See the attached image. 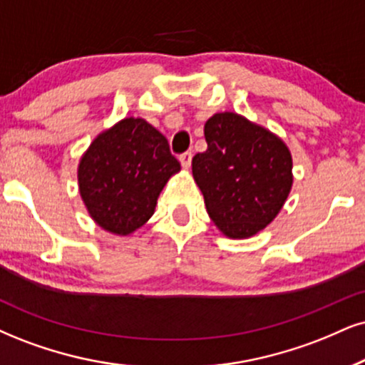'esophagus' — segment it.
Here are the masks:
<instances>
[{
	"label": "esophagus",
	"mask_w": 365,
	"mask_h": 365,
	"mask_svg": "<svg viewBox=\"0 0 365 365\" xmlns=\"http://www.w3.org/2000/svg\"><path fill=\"white\" fill-rule=\"evenodd\" d=\"M191 159H192L191 152H184V154L179 157V160H181V165H182L184 169H190L191 168Z\"/></svg>",
	"instance_id": "esophagus-1"
}]
</instances>
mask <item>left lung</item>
I'll return each mask as SVG.
<instances>
[{"mask_svg": "<svg viewBox=\"0 0 365 365\" xmlns=\"http://www.w3.org/2000/svg\"><path fill=\"white\" fill-rule=\"evenodd\" d=\"M205 138L208 148L192 157V178L210 218L230 238L255 235L277 217L291 191L289 148L232 111L211 116Z\"/></svg>", "mask_w": 365, "mask_h": 365, "instance_id": "obj_1", "label": "left lung"}]
</instances>
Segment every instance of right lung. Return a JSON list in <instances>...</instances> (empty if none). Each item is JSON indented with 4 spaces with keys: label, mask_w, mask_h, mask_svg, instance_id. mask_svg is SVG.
I'll return each instance as SVG.
<instances>
[{
    "label": "right lung",
    "mask_w": 365,
    "mask_h": 365,
    "mask_svg": "<svg viewBox=\"0 0 365 365\" xmlns=\"http://www.w3.org/2000/svg\"><path fill=\"white\" fill-rule=\"evenodd\" d=\"M179 170L168 138L130 116L98 135L81 157L79 192L103 230L130 235L154 215L160 191Z\"/></svg>",
    "instance_id": "1"
}]
</instances>
